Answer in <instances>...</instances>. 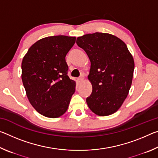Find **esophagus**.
Returning a JSON list of instances; mask_svg holds the SVG:
<instances>
[{
    "instance_id": "34e87169",
    "label": "esophagus",
    "mask_w": 158,
    "mask_h": 158,
    "mask_svg": "<svg viewBox=\"0 0 158 158\" xmlns=\"http://www.w3.org/2000/svg\"><path fill=\"white\" fill-rule=\"evenodd\" d=\"M77 81H78V83H81L83 81V78L82 77H79V78L77 79Z\"/></svg>"
}]
</instances>
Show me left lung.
Returning <instances> with one entry per match:
<instances>
[{
  "label": "left lung",
  "instance_id": "8db88e82",
  "mask_svg": "<svg viewBox=\"0 0 158 158\" xmlns=\"http://www.w3.org/2000/svg\"><path fill=\"white\" fill-rule=\"evenodd\" d=\"M90 61L88 78L93 90L86 102L98 116H109L121 107L129 93L135 63L127 45L111 34L95 33L77 39Z\"/></svg>",
  "mask_w": 158,
  "mask_h": 158
}]
</instances>
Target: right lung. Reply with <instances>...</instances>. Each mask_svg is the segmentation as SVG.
Segmentation results:
<instances>
[{
  "instance_id": "add662e5",
  "label": "right lung",
  "mask_w": 158,
  "mask_h": 158,
  "mask_svg": "<svg viewBox=\"0 0 158 158\" xmlns=\"http://www.w3.org/2000/svg\"><path fill=\"white\" fill-rule=\"evenodd\" d=\"M75 37H44L29 48L21 63V79L28 100L35 110L49 118L62 116L75 91L68 76L67 53Z\"/></svg>"
}]
</instances>
